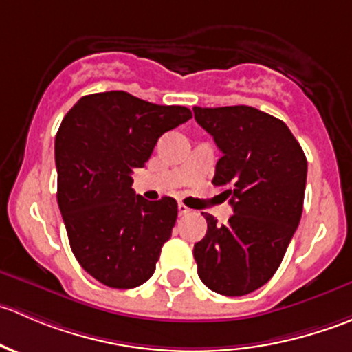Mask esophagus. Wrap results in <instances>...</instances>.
<instances>
[{"instance_id": "1", "label": "esophagus", "mask_w": 352, "mask_h": 352, "mask_svg": "<svg viewBox=\"0 0 352 352\" xmlns=\"http://www.w3.org/2000/svg\"><path fill=\"white\" fill-rule=\"evenodd\" d=\"M179 214H180V216L190 214V209L187 208L186 204H182V202H179Z\"/></svg>"}]
</instances>
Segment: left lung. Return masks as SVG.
I'll return each instance as SVG.
<instances>
[{
	"instance_id": "1",
	"label": "left lung",
	"mask_w": 352,
	"mask_h": 352,
	"mask_svg": "<svg viewBox=\"0 0 352 352\" xmlns=\"http://www.w3.org/2000/svg\"><path fill=\"white\" fill-rule=\"evenodd\" d=\"M194 117L223 156L212 184L225 187L233 216L208 221L194 245L201 281L214 293L243 296L274 276L303 212L307 156L283 120L248 105L202 109Z\"/></svg>"
}]
</instances>
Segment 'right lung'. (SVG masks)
<instances>
[{
  "label": "right lung",
  "mask_w": 352,
  "mask_h": 352,
  "mask_svg": "<svg viewBox=\"0 0 352 352\" xmlns=\"http://www.w3.org/2000/svg\"><path fill=\"white\" fill-rule=\"evenodd\" d=\"M190 117L180 105L104 91L81 97L63 119L54 143L58 204L74 257L102 285L131 289L153 276L177 201L136 196L131 173L163 133Z\"/></svg>",
  "instance_id": "right-lung-1"
}]
</instances>
